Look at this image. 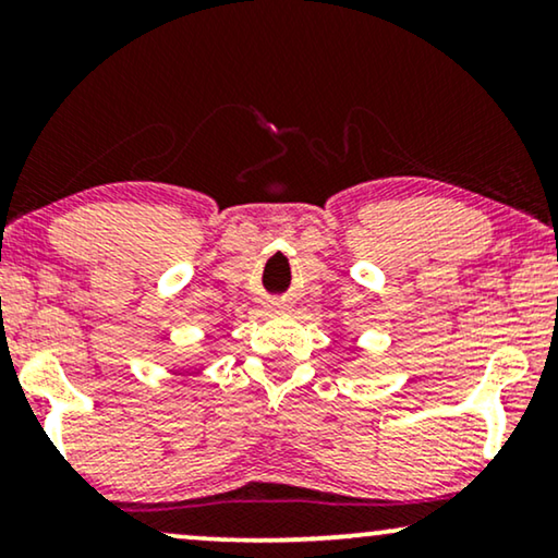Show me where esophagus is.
<instances>
[{
  "label": "esophagus",
  "instance_id": "esophagus-1",
  "mask_svg": "<svg viewBox=\"0 0 558 558\" xmlns=\"http://www.w3.org/2000/svg\"><path fill=\"white\" fill-rule=\"evenodd\" d=\"M277 312H279V310H277Z\"/></svg>",
  "mask_w": 558,
  "mask_h": 558
}]
</instances>
